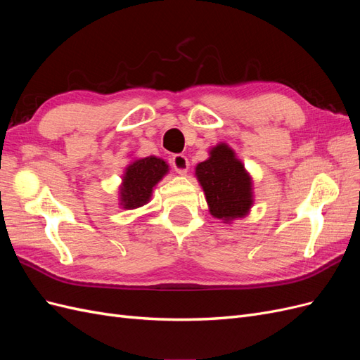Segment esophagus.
I'll return each instance as SVG.
<instances>
[{
    "label": "esophagus",
    "mask_w": 360,
    "mask_h": 360,
    "mask_svg": "<svg viewBox=\"0 0 360 360\" xmlns=\"http://www.w3.org/2000/svg\"><path fill=\"white\" fill-rule=\"evenodd\" d=\"M171 165L179 174H186L189 169V160L184 155H174L171 158Z\"/></svg>",
    "instance_id": "obj_1"
}]
</instances>
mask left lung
<instances>
[{"instance_id":"obj_1","label":"left lung","mask_w":360,"mask_h":360,"mask_svg":"<svg viewBox=\"0 0 360 360\" xmlns=\"http://www.w3.org/2000/svg\"><path fill=\"white\" fill-rule=\"evenodd\" d=\"M210 213L222 221L245 216L252 205V181L243 163L226 144L216 146L210 158L195 168Z\"/></svg>"}]
</instances>
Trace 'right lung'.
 Listing matches in <instances>:
<instances>
[{"label": "right lung", "mask_w": 360, "mask_h": 360, "mask_svg": "<svg viewBox=\"0 0 360 360\" xmlns=\"http://www.w3.org/2000/svg\"><path fill=\"white\" fill-rule=\"evenodd\" d=\"M168 172L165 160L150 156L135 160L126 168L122 184V205L124 209H138L148 202L151 191Z\"/></svg>", "instance_id": "obj_1"}]
</instances>
